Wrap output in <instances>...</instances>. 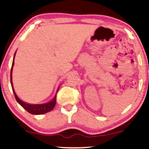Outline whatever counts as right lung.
<instances>
[{
  "label": "right lung",
  "instance_id": "1",
  "mask_svg": "<svg viewBox=\"0 0 149 149\" xmlns=\"http://www.w3.org/2000/svg\"><path fill=\"white\" fill-rule=\"evenodd\" d=\"M15 54L14 55L13 61V63H12V66H11V84L12 89H13L14 95H15L16 100H17V102L19 103V104L26 110V111H27L28 113H30V114H32V115H42V114H45L51 111L52 110L54 109L55 106H56V96L54 97V100L51 101L50 102H48L47 104H30L26 103L22 101L17 96L15 91H14V89L13 87V83H12V70H13V66L14 65V58H15Z\"/></svg>",
  "mask_w": 149,
  "mask_h": 149
}]
</instances>
